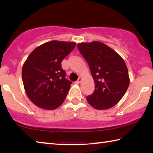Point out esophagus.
<instances>
[{
	"mask_svg": "<svg viewBox=\"0 0 153 153\" xmlns=\"http://www.w3.org/2000/svg\"><path fill=\"white\" fill-rule=\"evenodd\" d=\"M82 79L81 77H79V78L77 79V81L75 82V84H79V83L82 82Z\"/></svg>",
	"mask_w": 153,
	"mask_h": 153,
	"instance_id": "obj_1",
	"label": "esophagus"
}]
</instances>
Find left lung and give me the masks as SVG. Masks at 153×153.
I'll return each mask as SVG.
<instances>
[{
	"mask_svg": "<svg viewBox=\"0 0 153 153\" xmlns=\"http://www.w3.org/2000/svg\"><path fill=\"white\" fill-rule=\"evenodd\" d=\"M77 48L88 64L95 90L88 96V102L96 109L113 107L128 88L129 77L123 59L102 42L79 43Z\"/></svg>",
	"mask_w": 153,
	"mask_h": 153,
	"instance_id": "1",
	"label": "left lung"
}]
</instances>
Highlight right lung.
<instances>
[{
  "mask_svg": "<svg viewBox=\"0 0 153 153\" xmlns=\"http://www.w3.org/2000/svg\"><path fill=\"white\" fill-rule=\"evenodd\" d=\"M76 46L75 42L53 40L35 48L22 68V80L31 101L42 108L53 110L65 99L71 81L61 61Z\"/></svg>",
  "mask_w": 153,
  "mask_h": 153,
  "instance_id": "obj_1",
  "label": "right lung"
}]
</instances>
